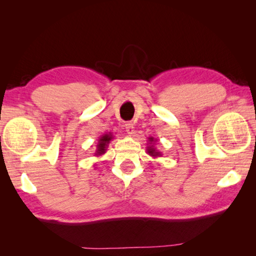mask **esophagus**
Returning <instances> with one entry per match:
<instances>
[{
    "label": "esophagus",
    "mask_w": 256,
    "mask_h": 256,
    "mask_svg": "<svg viewBox=\"0 0 256 256\" xmlns=\"http://www.w3.org/2000/svg\"><path fill=\"white\" fill-rule=\"evenodd\" d=\"M125 131L128 132V134H131L134 133V124L132 122H128L126 124H125Z\"/></svg>",
    "instance_id": "1"
}]
</instances>
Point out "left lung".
<instances>
[{
  "mask_svg": "<svg viewBox=\"0 0 256 256\" xmlns=\"http://www.w3.org/2000/svg\"><path fill=\"white\" fill-rule=\"evenodd\" d=\"M148 140H149V146H146V151H148V154L151 156V157H154V158L162 157V152H160V151H158L157 149L154 148V142H156L154 138L150 136Z\"/></svg>",
  "mask_w": 256,
  "mask_h": 256,
  "instance_id": "obj_1",
  "label": "left lung"
}]
</instances>
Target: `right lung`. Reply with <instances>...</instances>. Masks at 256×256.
I'll return each mask as SVG.
<instances>
[{"mask_svg": "<svg viewBox=\"0 0 256 256\" xmlns=\"http://www.w3.org/2000/svg\"><path fill=\"white\" fill-rule=\"evenodd\" d=\"M114 138V136L112 133H106L102 134V136L99 138L98 140V144H97V149L96 152H94V156H102L106 152V150L108 148V144H110V141Z\"/></svg>", "mask_w": 256, "mask_h": 256, "instance_id": "right-lung-1", "label": "right lung"}]
</instances>
